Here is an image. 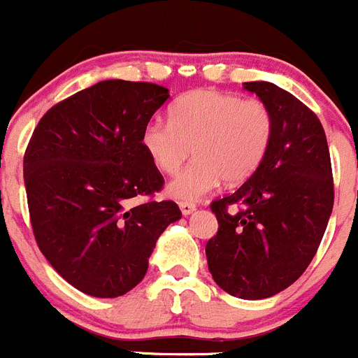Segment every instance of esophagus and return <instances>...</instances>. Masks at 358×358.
Instances as JSON below:
<instances>
[{
	"label": "esophagus",
	"instance_id": "34e87169",
	"mask_svg": "<svg viewBox=\"0 0 358 358\" xmlns=\"http://www.w3.org/2000/svg\"><path fill=\"white\" fill-rule=\"evenodd\" d=\"M180 210H182L183 216H189L196 210V205L194 203H180Z\"/></svg>",
	"mask_w": 358,
	"mask_h": 358
}]
</instances>
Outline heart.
Returning <instances> with one entry per match:
<instances>
[{
	"label": "heart",
	"mask_w": 358,
	"mask_h": 358,
	"mask_svg": "<svg viewBox=\"0 0 358 358\" xmlns=\"http://www.w3.org/2000/svg\"><path fill=\"white\" fill-rule=\"evenodd\" d=\"M169 122L149 120L142 148L164 175L178 173L189 155L191 166L167 185L182 203L198 201L223 182L239 185L259 169L273 136V117L257 99H241L216 90H194L169 110Z\"/></svg>",
	"instance_id": "obj_1"
}]
</instances>
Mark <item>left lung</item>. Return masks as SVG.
<instances>
[{
  "label": "left lung",
  "mask_w": 358,
  "mask_h": 358,
  "mask_svg": "<svg viewBox=\"0 0 358 358\" xmlns=\"http://www.w3.org/2000/svg\"><path fill=\"white\" fill-rule=\"evenodd\" d=\"M243 88L270 108L273 136L259 169L210 205L217 234L205 254L217 287L250 301L279 294L308 268L334 209V178L317 115L266 80Z\"/></svg>",
  "instance_id": "1"
}]
</instances>
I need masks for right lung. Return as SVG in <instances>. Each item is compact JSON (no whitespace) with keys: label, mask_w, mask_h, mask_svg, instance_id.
<instances>
[{"label":"right lung","mask_w":358,"mask_h":358,"mask_svg":"<svg viewBox=\"0 0 358 358\" xmlns=\"http://www.w3.org/2000/svg\"><path fill=\"white\" fill-rule=\"evenodd\" d=\"M169 99L151 83L101 80L39 120L23 160L39 250L83 294L119 297L144 279L157 239L182 217L142 129Z\"/></svg>","instance_id":"1"}]
</instances>
